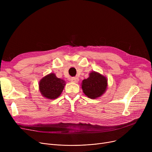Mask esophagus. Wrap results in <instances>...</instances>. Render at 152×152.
Wrapping results in <instances>:
<instances>
[{
	"label": "esophagus",
	"mask_w": 152,
	"mask_h": 152,
	"mask_svg": "<svg viewBox=\"0 0 152 152\" xmlns=\"http://www.w3.org/2000/svg\"><path fill=\"white\" fill-rule=\"evenodd\" d=\"M71 81L74 83H77L79 81V78L77 77H73L71 78Z\"/></svg>",
	"instance_id": "obj_1"
}]
</instances>
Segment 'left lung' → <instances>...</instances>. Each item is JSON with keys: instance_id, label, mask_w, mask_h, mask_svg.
Here are the masks:
<instances>
[{"instance_id": "1", "label": "left lung", "mask_w": 152, "mask_h": 152, "mask_svg": "<svg viewBox=\"0 0 152 152\" xmlns=\"http://www.w3.org/2000/svg\"><path fill=\"white\" fill-rule=\"evenodd\" d=\"M108 87L107 77L96 71H92L88 78L82 81L81 88L84 94L91 99H96L104 94Z\"/></svg>"}]
</instances>
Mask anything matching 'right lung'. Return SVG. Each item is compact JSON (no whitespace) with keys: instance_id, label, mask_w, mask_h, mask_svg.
Here are the masks:
<instances>
[{"instance_id":"right-lung-1","label":"right lung","mask_w":152,"mask_h":152,"mask_svg":"<svg viewBox=\"0 0 152 152\" xmlns=\"http://www.w3.org/2000/svg\"><path fill=\"white\" fill-rule=\"evenodd\" d=\"M66 82L56 76L55 73H50L43 77L39 83V89L41 95L47 99H57L62 93Z\"/></svg>"}]
</instances>
